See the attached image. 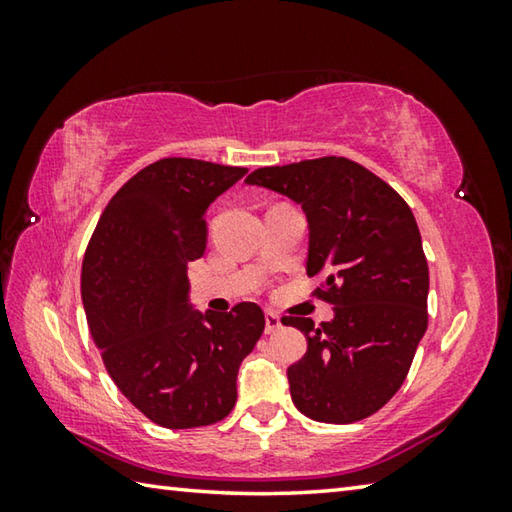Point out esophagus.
I'll return each instance as SVG.
<instances>
[{
  "label": "esophagus",
  "instance_id": "1",
  "mask_svg": "<svg viewBox=\"0 0 512 512\" xmlns=\"http://www.w3.org/2000/svg\"><path fill=\"white\" fill-rule=\"evenodd\" d=\"M264 332L266 334H275V332H280L282 329V320H280V316L277 314H273V311H266L264 314Z\"/></svg>",
  "mask_w": 512,
  "mask_h": 512
}]
</instances>
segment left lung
<instances>
[{
	"label": "left lung",
	"mask_w": 512,
	"mask_h": 512,
	"mask_svg": "<svg viewBox=\"0 0 512 512\" xmlns=\"http://www.w3.org/2000/svg\"><path fill=\"white\" fill-rule=\"evenodd\" d=\"M302 205L309 223L307 275L334 305L329 323L284 316L307 352L287 370L291 400L316 422L350 424L400 391L427 332L429 266L411 207L348 158L255 169L246 178Z\"/></svg>",
	"instance_id": "8db88e82"
}]
</instances>
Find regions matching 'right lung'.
<instances>
[{
    "instance_id": "obj_1",
    "label": "right lung",
    "mask_w": 512,
    "mask_h": 512,
    "mask_svg": "<svg viewBox=\"0 0 512 512\" xmlns=\"http://www.w3.org/2000/svg\"><path fill=\"white\" fill-rule=\"evenodd\" d=\"M162 158L110 198L83 257L81 296L108 375L135 409L167 429L207 427L237 402V372L264 332V311L192 309L187 264L203 257L205 214L246 176Z\"/></svg>"
}]
</instances>
